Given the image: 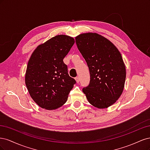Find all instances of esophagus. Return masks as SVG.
I'll use <instances>...</instances> for the list:
<instances>
[{"label": "esophagus", "mask_w": 150, "mask_h": 150, "mask_svg": "<svg viewBox=\"0 0 150 150\" xmlns=\"http://www.w3.org/2000/svg\"><path fill=\"white\" fill-rule=\"evenodd\" d=\"M75 80L76 81L77 83H79V77H76V78H75Z\"/></svg>", "instance_id": "obj_1"}]
</instances>
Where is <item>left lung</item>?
<instances>
[{
  "mask_svg": "<svg viewBox=\"0 0 150 150\" xmlns=\"http://www.w3.org/2000/svg\"><path fill=\"white\" fill-rule=\"evenodd\" d=\"M75 39L90 72L89 84L83 92L93 106H111L125 87L126 67L120 52L110 40L97 33H83Z\"/></svg>",
  "mask_w": 150,
  "mask_h": 150,
  "instance_id": "8db88e82",
  "label": "left lung"
}]
</instances>
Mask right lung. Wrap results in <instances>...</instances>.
Instances as JSON below:
<instances>
[{"label":"right lung","instance_id":"obj_1","mask_svg":"<svg viewBox=\"0 0 150 150\" xmlns=\"http://www.w3.org/2000/svg\"><path fill=\"white\" fill-rule=\"evenodd\" d=\"M75 42L69 35H57L36 47L25 75L30 97L40 108L54 110L61 107L76 83L68 74L63 59Z\"/></svg>","mask_w":150,"mask_h":150}]
</instances>
